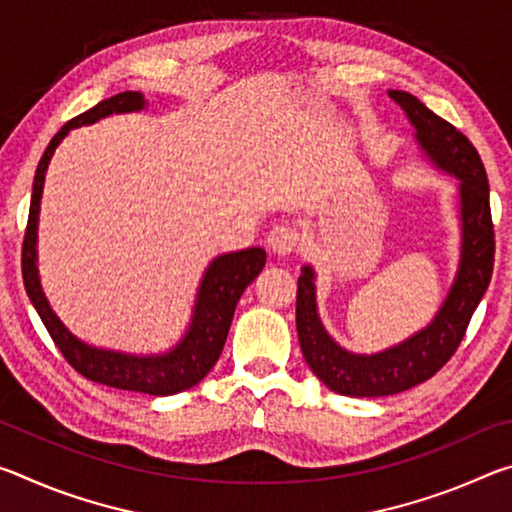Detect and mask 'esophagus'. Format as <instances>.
<instances>
[{
	"label": "esophagus",
	"mask_w": 512,
	"mask_h": 512,
	"mask_svg": "<svg viewBox=\"0 0 512 512\" xmlns=\"http://www.w3.org/2000/svg\"><path fill=\"white\" fill-rule=\"evenodd\" d=\"M300 241V232L296 225L291 223H277L273 225V230L268 232V246L273 248V253L277 255H289L298 248Z\"/></svg>",
	"instance_id": "1"
}]
</instances>
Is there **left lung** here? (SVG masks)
Masks as SVG:
<instances>
[{
    "label": "left lung",
    "mask_w": 512,
    "mask_h": 512,
    "mask_svg": "<svg viewBox=\"0 0 512 512\" xmlns=\"http://www.w3.org/2000/svg\"><path fill=\"white\" fill-rule=\"evenodd\" d=\"M388 97L406 112L415 140L427 158L458 178L461 198V262L436 318L411 339L377 354L343 350L325 332L316 309L314 268L302 266L296 296V327L300 350L314 375L329 391L348 397L395 395L431 379L454 357L474 309L488 289L495 266V228L490 214V187L479 153L449 121L440 119L420 99L402 90Z\"/></svg>",
    "instance_id": "left-lung-1"
}]
</instances>
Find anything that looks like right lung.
Wrapping results in <instances>:
<instances>
[{"instance_id": "1", "label": "right lung", "mask_w": 512, "mask_h": 512, "mask_svg": "<svg viewBox=\"0 0 512 512\" xmlns=\"http://www.w3.org/2000/svg\"><path fill=\"white\" fill-rule=\"evenodd\" d=\"M142 108L144 97L140 92L115 94V97L85 110L83 115L69 119L54 135V140L49 142L38 162L36 180H33L29 221L22 244V277L24 289H27L33 307H36L38 316L45 323L49 336L54 339L56 348L63 352V357L76 372L97 381V384L121 388V391H135L146 395H176L196 386L214 368V363L219 361L241 293L262 273L266 264V253L262 248H246L237 250V253H225L207 266L201 289H198L196 296L192 325H189L187 334L171 352L155 354V357L153 354L151 357H135V354L92 348V345L76 339L60 323L54 311H51L45 293H42L36 266L42 185H45V173L56 146L63 142V137L72 128L94 124V121L108 115L135 112Z\"/></svg>"}]
</instances>
